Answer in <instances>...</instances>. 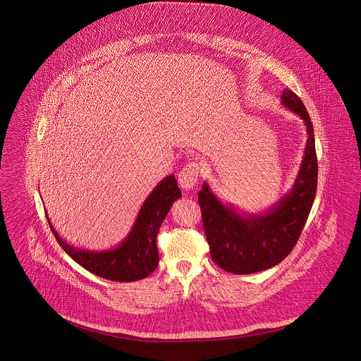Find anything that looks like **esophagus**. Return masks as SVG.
<instances>
[{
    "label": "esophagus",
    "mask_w": 361,
    "mask_h": 361,
    "mask_svg": "<svg viewBox=\"0 0 361 361\" xmlns=\"http://www.w3.org/2000/svg\"><path fill=\"white\" fill-rule=\"evenodd\" d=\"M200 176V165L196 162L188 164L178 173V183L185 190L195 188Z\"/></svg>",
    "instance_id": "esophagus-1"
}]
</instances>
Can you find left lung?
Returning <instances> with one entry per match:
<instances>
[{
  "label": "left lung",
  "mask_w": 361,
  "mask_h": 361,
  "mask_svg": "<svg viewBox=\"0 0 361 361\" xmlns=\"http://www.w3.org/2000/svg\"><path fill=\"white\" fill-rule=\"evenodd\" d=\"M281 103L303 119L307 131L305 155L291 192L259 215H240L233 207L224 206L207 183L199 192L211 257L230 274H256L287 257L300 237L315 199L318 164L309 112L290 89L283 92Z\"/></svg>",
  "instance_id": "1"
}]
</instances>
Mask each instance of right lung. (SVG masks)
Wrapping results in <instances>:
<instances>
[{"label":"right lung","instance_id":"1","mask_svg":"<svg viewBox=\"0 0 361 361\" xmlns=\"http://www.w3.org/2000/svg\"><path fill=\"white\" fill-rule=\"evenodd\" d=\"M181 197L174 176L164 178L145 200L137 221L126 240L115 249L105 252H89L75 249L62 240L54 230L52 234L61 247L86 271L114 281H137L150 275L158 265L157 234L173 203Z\"/></svg>","mask_w":361,"mask_h":361}]
</instances>
